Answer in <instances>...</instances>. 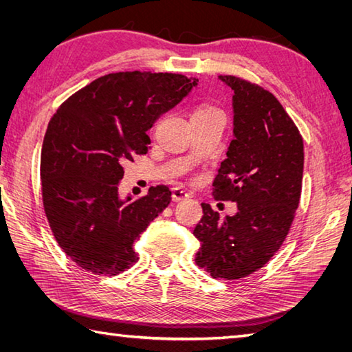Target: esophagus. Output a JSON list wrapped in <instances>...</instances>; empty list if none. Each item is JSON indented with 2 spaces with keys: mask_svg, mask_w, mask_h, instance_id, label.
<instances>
[{
  "mask_svg": "<svg viewBox=\"0 0 352 352\" xmlns=\"http://www.w3.org/2000/svg\"><path fill=\"white\" fill-rule=\"evenodd\" d=\"M189 198V193L186 192V190H183L182 188H174L172 189V199L174 201H184V199H188Z\"/></svg>",
  "mask_w": 352,
  "mask_h": 352,
  "instance_id": "obj_1",
  "label": "esophagus"
}]
</instances>
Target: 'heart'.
Listing matches in <instances>:
<instances>
[{"label": "heart", "instance_id": "heart-1", "mask_svg": "<svg viewBox=\"0 0 352 352\" xmlns=\"http://www.w3.org/2000/svg\"><path fill=\"white\" fill-rule=\"evenodd\" d=\"M210 110H214V107H212V106H207V104H203V106H198V107L195 109V111H193V115L206 113V111H210Z\"/></svg>", "mask_w": 352, "mask_h": 352}]
</instances>
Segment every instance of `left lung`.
<instances>
[{
	"label": "left lung",
	"mask_w": 352,
	"mask_h": 352,
	"mask_svg": "<svg viewBox=\"0 0 352 352\" xmlns=\"http://www.w3.org/2000/svg\"><path fill=\"white\" fill-rule=\"evenodd\" d=\"M219 80L234 92V138L213 186L237 213L222 218L201 204L195 261L213 278L239 280L263 267L289 233L301 198L304 144L271 92L234 76Z\"/></svg>",
	"instance_id": "8db88e82"
}]
</instances>
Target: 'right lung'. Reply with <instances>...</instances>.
Returning <instances> with one entry per match:
<instances>
[{"label": "right lung", "instance_id": "right-lung-1", "mask_svg": "<svg viewBox=\"0 0 352 352\" xmlns=\"http://www.w3.org/2000/svg\"><path fill=\"white\" fill-rule=\"evenodd\" d=\"M198 85L169 72H115L71 95L43 138V208L58 246L74 263L113 276L139 260L133 250L170 203L168 186L119 197L124 164L146 154V131Z\"/></svg>", "mask_w": 352, "mask_h": 352}]
</instances>
